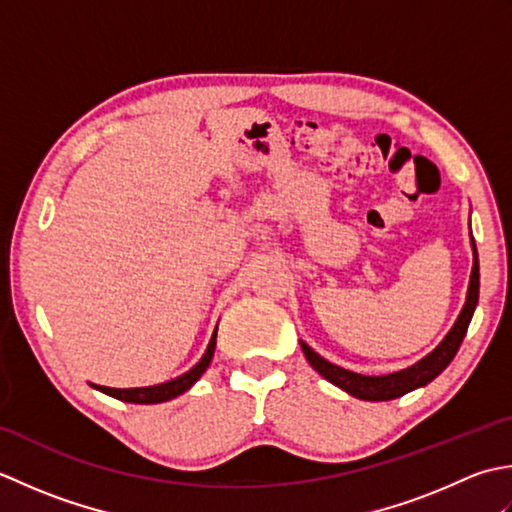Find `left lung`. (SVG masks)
I'll use <instances>...</instances> for the list:
<instances>
[{"instance_id": "left-lung-1", "label": "left lung", "mask_w": 512, "mask_h": 512, "mask_svg": "<svg viewBox=\"0 0 512 512\" xmlns=\"http://www.w3.org/2000/svg\"><path fill=\"white\" fill-rule=\"evenodd\" d=\"M471 247H473V269H471V280H468L464 307L460 311V316H457L455 325L451 327V331L444 336V340L437 344L431 353H426L422 360H417L415 364H411V367H406L402 371H393L387 375H362L325 360L320 353L311 349L307 342L300 340V347L305 351V358L309 360L311 367H314L322 378L329 380L331 384H336L338 389L347 391L349 395H353V398L369 400V402L395 400L413 389L426 387V384L435 380L437 375L451 364V360L455 358V353L460 349V344L466 336L468 325H471V318L475 314V307L479 300V260H477V247H475L473 234H471Z\"/></svg>"}]
</instances>
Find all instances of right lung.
<instances>
[{
  "label": "right lung",
  "instance_id": "1",
  "mask_svg": "<svg viewBox=\"0 0 512 512\" xmlns=\"http://www.w3.org/2000/svg\"><path fill=\"white\" fill-rule=\"evenodd\" d=\"M216 331H218V327L212 333L210 344H207L203 358L198 360L190 371L179 375V378L161 382V384H152V387H137V389H112V387H101V384H92V382H90V387L110 395V398H117L121 402H132V404H159V402H168V400L179 398L181 393L192 389L194 382L201 378V375L207 371V367H210V362L214 358V349H216Z\"/></svg>",
  "mask_w": 512,
  "mask_h": 512
}]
</instances>
